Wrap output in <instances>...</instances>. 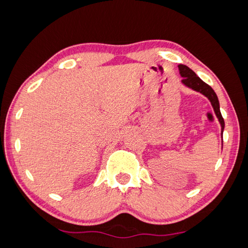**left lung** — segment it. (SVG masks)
Listing matches in <instances>:
<instances>
[{
  "label": "left lung",
  "mask_w": 248,
  "mask_h": 248,
  "mask_svg": "<svg viewBox=\"0 0 248 248\" xmlns=\"http://www.w3.org/2000/svg\"><path fill=\"white\" fill-rule=\"evenodd\" d=\"M179 68V73L182 77V81L181 83L184 86H186L188 88L193 89V91L202 93L204 97H207L209 99V101L211 102L212 108L214 109V113L217 115V117L218 119V123L220 124V128H222V135L224 132V128H225V121L222 114H220V109H219V102H218V98L217 96V93L212 89L211 86H209L207 83H204L202 78H200L196 73H195L192 69L186 65H178Z\"/></svg>",
  "instance_id": "left-lung-1"
}]
</instances>
